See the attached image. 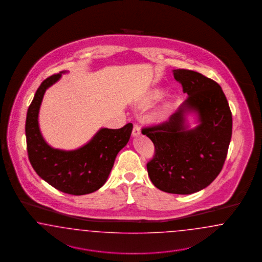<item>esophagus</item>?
Instances as JSON below:
<instances>
[{
    "mask_svg": "<svg viewBox=\"0 0 262 262\" xmlns=\"http://www.w3.org/2000/svg\"><path fill=\"white\" fill-rule=\"evenodd\" d=\"M139 135H140V127L137 124H135L134 125V128H133V135L134 136H138Z\"/></svg>",
    "mask_w": 262,
    "mask_h": 262,
    "instance_id": "34e87169",
    "label": "esophagus"
}]
</instances>
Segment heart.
<instances>
[{
	"mask_svg": "<svg viewBox=\"0 0 262 262\" xmlns=\"http://www.w3.org/2000/svg\"><path fill=\"white\" fill-rule=\"evenodd\" d=\"M161 96H162V92H161L160 90H159V89L152 91V92L147 96V98L144 100V102H143L142 103L143 106H148V105H150V104H151V103H154L155 101L160 99Z\"/></svg>",
	"mask_w": 262,
	"mask_h": 262,
	"instance_id": "1",
	"label": "heart"
}]
</instances>
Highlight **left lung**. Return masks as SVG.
<instances>
[{"mask_svg": "<svg viewBox=\"0 0 262 262\" xmlns=\"http://www.w3.org/2000/svg\"><path fill=\"white\" fill-rule=\"evenodd\" d=\"M174 78L188 98L168 121L142 128L155 145L147 163L151 183L172 194H192L206 188L220 174L228 155L232 116L221 86L198 72L174 70ZM199 113L193 130L184 125V114Z\"/></svg>", "mask_w": 262, "mask_h": 262, "instance_id": "obj_1", "label": "left lung"}]
</instances>
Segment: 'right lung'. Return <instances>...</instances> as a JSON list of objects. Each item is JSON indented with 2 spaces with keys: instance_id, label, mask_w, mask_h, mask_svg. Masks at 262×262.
I'll return each mask as SVG.
<instances>
[{
  "instance_id": "right-lung-1",
  "label": "right lung",
  "mask_w": 262,
  "mask_h": 262,
  "mask_svg": "<svg viewBox=\"0 0 262 262\" xmlns=\"http://www.w3.org/2000/svg\"><path fill=\"white\" fill-rule=\"evenodd\" d=\"M61 73L42 81L29 106L25 127L28 156L36 174L50 185L67 194L85 195L106 182L117 154L130 137L133 124L117 129L102 128L86 145L75 151L50 147L40 133L38 111L46 89L59 79Z\"/></svg>"
}]
</instances>
